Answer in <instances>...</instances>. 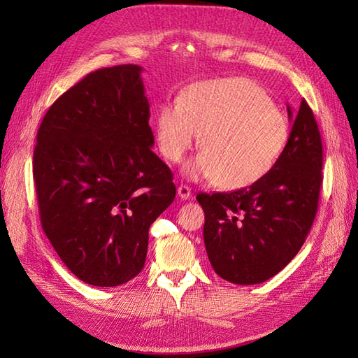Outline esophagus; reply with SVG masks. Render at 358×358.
Listing matches in <instances>:
<instances>
[{
	"instance_id": "1",
	"label": "esophagus",
	"mask_w": 358,
	"mask_h": 358,
	"mask_svg": "<svg viewBox=\"0 0 358 358\" xmlns=\"http://www.w3.org/2000/svg\"><path fill=\"white\" fill-rule=\"evenodd\" d=\"M177 192H178V196L181 200H187L189 196H191V189H189L186 185H180Z\"/></svg>"
}]
</instances>
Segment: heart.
<instances>
[{
  "label": "heart",
  "mask_w": 358,
  "mask_h": 358,
  "mask_svg": "<svg viewBox=\"0 0 358 358\" xmlns=\"http://www.w3.org/2000/svg\"><path fill=\"white\" fill-rule=\"evenodd\" d=\"M159 150L178 163L200 138L203 154L185 167L189 178L214 180L235 191L268 173L289 138V123L266 90L248 78H222L189 86L177 103L155 115Z\"/></svg>",
  "instance_id": "obj_1"
}]
</instances>
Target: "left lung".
<instances>
[{
	"mask_svg": "<svg viewBox=\"0 0 358 358\" xmlns=\"http://www.w3.org/2000/svg\"><path fill=\"white\" fill-rule=\"evenodd\" d=\"M275 166L232 192L199 194L203 237L212 268L234 285L272 278L299 254L318 209L323 146L313 109L301 100Z\"/></svg>",
	"mask_w": 358,
	"mask_h": 358,
	"instance_id": "8db88e82",
	"label": "left lung"
}]
</instances>
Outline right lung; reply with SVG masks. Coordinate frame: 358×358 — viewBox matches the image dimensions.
<instances>
[{"label":"right lung","mask_w":358,"mask_h":358,"mask_svg":"<svg viewBox=\"0 0 358 358\" xmlns=\"http://www.w3.org/2000/svg\"><path fill=\"white\" fill-rule=\"evenodd\" d=\"M141 71L121 64L90 72L50 106L36 134L43 231L73 275L92 286L138 275L149 227L177 191L150 149Z\"/></svg>","instance_id":"right-lung-1"}]
</instances>
